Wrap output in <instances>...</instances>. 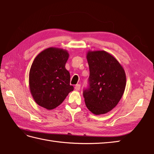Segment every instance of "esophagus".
Instances as JSON below:
<instances>
[{
  "label": "esophagus",
  "instance_id": "1",
  "mask_svg": "<svg viewBox=\"0 0 154 154\" xmlns=\"http://www.w3.org/2000/svg\"><path fill=\"white\" fill-rule=\"evenodd\" d=\"M80 88H81L80 85L79 84H77V85H75V89L76 90V91H79L80 90Z\"/></svg>",
  "mask_w": 154,
  "mask_h": 154
}]
</instances>
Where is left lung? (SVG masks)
Returning <instances> with one entry per match:
<instances>
[{"instance_id": "obj_1", "label": "left lung", "mask_w": 154, "mask_h": 154, "mask_svg": "<svg viewBox=\"0 0 154 154\" xmlns=\"http://www.w3.org/2000/svg\"><path fill=\"white\" fill-rule=\"evenodd\" d=\"M89 86L83 91L86 106L100 115L112 110L122 98L126 84L124 68L113 55L104 50L88 51Z\"/></svg>"}]
</instances>
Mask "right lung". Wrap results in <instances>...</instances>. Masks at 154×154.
Wrapping results in <instances>:
<instances>
[{
	"mask_svg": "<svg viewBox=\"0 0 154 154\" xmlns=\"http://www.w3.org/2000/svg\"><path fill=\"white\" fill-rule=\"evenodd\" d=\"M69 56L67 50L51 47L35 57L29 73V87L39 106L54 109L73 91L70 85V73L65 67Z\"/></svg>",
	"mask_w": 154,
	"mask_h": 154,
	"instance_id": "right-lung-1",
	"label": "right lung"
}]
</instances>
